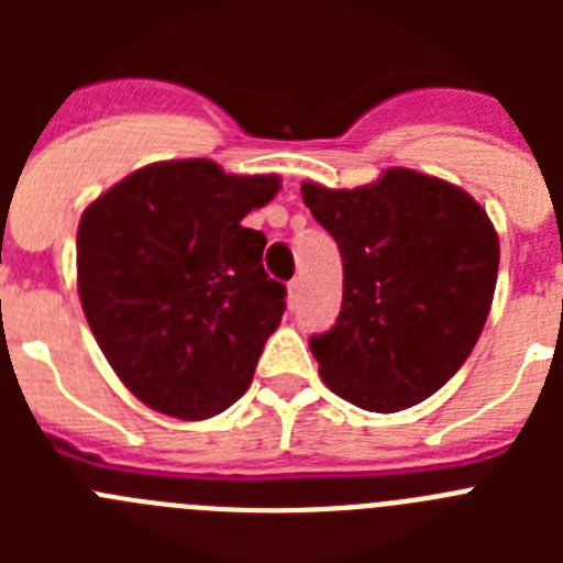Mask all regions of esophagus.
Listing matches in <instances>:
<instances>
[{"instance_id":"1","label":"esophagus","mask_w":563,"mask_h":563,"mask_svg":"<svg viewBox=\"0 0 563 563\" xmlns=\"http://www.w3.org/2000/svg\"><path fill=\"white\" fill-rule=\"evenodd\" d=\"M298 292H301V278H292V282H287V305L296 307Z\"/></svg>"}]
</instances>
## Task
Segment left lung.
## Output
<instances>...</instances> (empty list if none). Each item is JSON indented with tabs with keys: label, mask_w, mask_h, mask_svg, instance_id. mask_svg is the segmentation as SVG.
Masks as SVG:
<instances>
[{
	"label": "left lung",
	"mask_w": 563,
	"mask_h": 563,
	"mask_svg": "<svg viewBox=\"0 0 563 563\" xmlns=\"http://www.w3.org/2000/svg\"><path fill=\"white\" fill-rule=\"evenodd\" d=\"M343 258L338 321L310 338L321 380L352 406L391 415L442 389L490 312L499 236L462 188L389 168L361 188L301 183Z\"/></svg>",
	"instance_id": "left-lung-1"
}]
</instances>
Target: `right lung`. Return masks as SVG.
Masks as SVG:
<instances>
[{"instance_id": "1", "label": "right lung", "mask_w": 563, "mask_h": 563, "mask_svg": "<svg viewBox=\"0 0 563 563\" xmlns=\"http://www.w3.org/2000/svg\"><path fill=\"white\" fill-rule=\"evenodd\" d=\"M278 186L276 174L166 161L132 172L81 213L84 316L148 409L208 420L251 386L287 290L262 267L265 233L242 220Z\"/></svg>"}]
</instances>
